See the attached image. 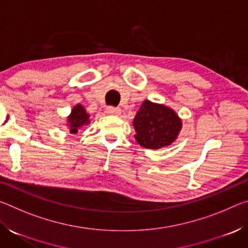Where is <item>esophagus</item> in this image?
Masks as SVG:
<instances>
[{
	"label": "esophagus",
	"mask_w": 248,
	"mask_h": 248,
	"mask_svg": "<svg viewBox=\"0 0 248 248\" xmlns=\"http://www.w3.org/2000/svg\"><path fill=\"white\" fill-rule=\"evenodd\" d=\"M106 112L109 115H120L121 114V109L117 108V107L109 106V107L106 108Z\"/></svg>",
	"instance_id": "1"
}]
</instances>
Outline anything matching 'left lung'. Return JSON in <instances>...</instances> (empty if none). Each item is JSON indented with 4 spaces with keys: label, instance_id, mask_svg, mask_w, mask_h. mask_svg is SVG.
<instances>
[{
    "label": "left lung",
    "instance_id": "obj_1",
    "mask_svg": "<svg viewBox=\"0 0 248 248\" xmlns=\"http://www.w3.org/2000/svg\"><path fill=\"white\" fill-rule=\"evenodd\" d=\"M133 127L138 143L146 149L157 150L176 140L182 121L173 109L144 100L134 117Z\"/></svg>",
    "mask_w": 248,
    "mask_h": 248
}]
</instances>
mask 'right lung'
<instances>
[{"instance_id":"right-lung-1","label":"right lung","mask_w":248,"mask_h":248,"mask_svg":"<svg viewBox=\"0 0 248 248\" xmlns=\"http://www.w3.org/2000/svg\"><path fill=\"white\" fill-rule=\"evenodd\" d=\"M90 115L87 114L85 109L83 108L82 105H77L71 111V115L68 118V123L70 125V132L71 133H77L78 130L90 124Z\"/></svg>"}]
</instances>
